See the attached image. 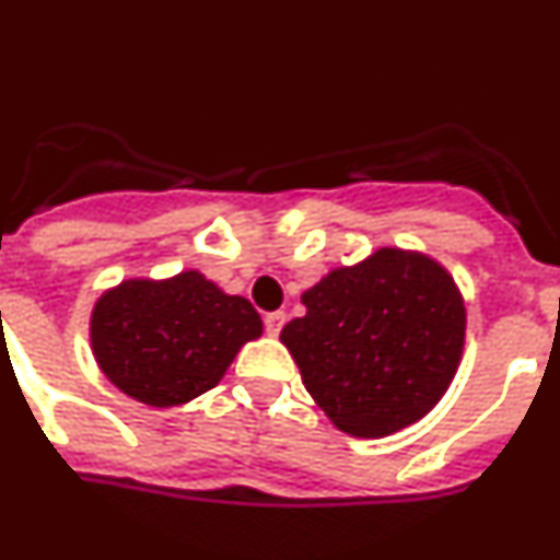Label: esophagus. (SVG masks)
<instances>
[{
    "mask_svg": "<svg viewBox=\"0 0 560 560\" xmlns=\"http://www.w3.org/2000/svg\"><path fill=\"white\" fill-rule=\"evenodd\" d=\"M284 320H287L284 312H270V315H265V331H268L270 337H279Z\"/></svg>",
    "mask_w": 560,
    "mask_h": 560,
    "instance_id": "34e87169",
    "label": "esophagus"
}]
</instances>
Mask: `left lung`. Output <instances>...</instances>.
<instances>
[{
  "instance_id": "1",
  "label": "left lung",
  "mask_w": 560,
  "mask_h": 560,
  "mask_svg": "<svg viewBox=\"0 0 560 560\" xmlns=\"http://www.w3.org/2000/svg\"><path fill=\"white\" fill-rule=\"evenodd\" d=\"M304 317L281 328L323 415L362 439L415 425L462 364L467 310L442 262L384 245L334 268L301 295Z\"/></svg>"
}]
</instances>
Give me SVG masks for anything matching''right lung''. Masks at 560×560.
Wrapping results in <instances>:
<instances>
[{"mask_svg": "<svg viewBox=\"0 0 560 560\" xmlns=\"http://www.w3.org/2000/svg\"><path fill=\"white\" fill-rule=\"evenodd\" d=\"M262 337L248 298L201 270L124 279L96 298L91 351L113 386L154 409L190 404L221 384L245 342Z\"/></svg>", "mask_w": 560, "mask_h": 560, "instance_id": "right-lung-1", "label": "right lung"}]
</instances>
